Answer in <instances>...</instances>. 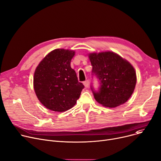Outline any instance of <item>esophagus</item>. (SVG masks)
Wrapping results in <instances>:
<instances>
[{"label":"esophagus","mask_w":161,"mask_h":161,"mask_svg":"<svg viewBox=\"0 0 161 161\" xmlns=\"http://www.w3.org/2000/svg\"><path fill=\"white\" fill-rule=\"evenodd\" d=\"M83 85L84 86H85V87L87 88L89 87V80H86V81L83 82Z\"/></svg>","instance_id":"esophagus-1"}]
</instances>
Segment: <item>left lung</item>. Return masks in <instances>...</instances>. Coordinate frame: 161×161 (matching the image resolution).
<instances>
[{"mask_svg":"<svg viewBox=\"0 0 161 161\" xmlns=\"http://www.w3.org/2000/svg\"><path fill=\"white\" fill-rule=\"evenodd\" d=\"M92 72L100 80V91H92L97 102L108 108L125 104L132 95L137 78L133 66L118 54L108 51L88 54Z\"/></svg>","mask_w":161,"mask_h":161,"instance_id":"1","label":"left lung"}]
</instances>
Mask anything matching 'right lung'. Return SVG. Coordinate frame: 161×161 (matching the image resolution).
Returning <instances> with one entry per match:
<instances>
[{
	"instance_id": "right-lung-1",
	"label": "right lung",
	"mask_w": 161,
	"mask_h": 161,
	"mask_svg": "<svg viewBox=\"0 0 161 161\" xmlns=\"http://www.w3.org/2000/svg\"><path fill=\"white\" fill-rule=\"evenodd\" d=\"M74 50L55 49L36 68L33 87L41 104L50 110L63 112L77 102L84 87L70 66Z\"/></svg>"
}]
</instances>
